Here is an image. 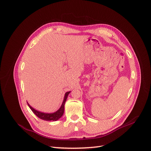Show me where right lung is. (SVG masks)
<instances>
[{"instance_id":"1","label":"right lung","mask_w":151,"mask_h":151,"mask_svg":"<svg viewBox=\"0 0 151 151\" xmlns=\"http://www.w3.org/2000/svg\"><path fill=\"white\" fill-rule=\"evenodd\" d=\"M70 91L69 92H67L65 93V96L64 98H63V100L62 104L61 106L60 107V108L56 111L54 113H43L41 111H39L38 110H36L35 109H34V108L32 107L29 104L28 102L27 104L29 106V108H30V109L32 111L33 113L39 118H40L41 119L45 120V121H56L58 119L63 116V112H64V107H65V101L67 100L68 95L70 93Z\"/></svg>"}]
</instances>
